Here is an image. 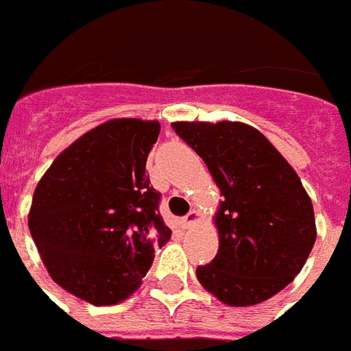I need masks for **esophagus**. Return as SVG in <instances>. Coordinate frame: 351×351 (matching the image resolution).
Segmentation results:
<instances>
[{
    "label": "esophagus",
    "mask_w": 351,
    "mask_h": 351,
    "mask_svg": "<svg viewBox=\"0 0 351 351\" xmlns=\"http://www.w3.org/2000/svg\"><path fill=\"white\" fill-rule=\"evenodd\" d=\"M199 219H201V214H199L197 210H192V212H189V215L183 217V226L184 228H190L195 223H199Z\"/></svg>",
    "instance_id": "34e87169"
}]
</instances>
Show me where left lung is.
Masks as SVG:
<instances>
[{
  "label": "left lung",
  "instance_id": "1",
  "mask_svg": "<svg viewBox=\"0 0 351 351\" xmlns=\"http://www.w3.org/2000/svg\"><path fill=\"white\" fill-rule=\"evenodd\" d=\"M214 178L219 250L195 276L228 306H252L288 287L312 252V199L297 172L257 128L239 121L172 123Z\"/></svg>",
  "mask_w": 351,
  "mask_h": 351
}]
</instances>
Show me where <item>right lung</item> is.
Here are the masks:
<instances>
[{"mask_svg": "<svg viewBox=\"0 0 351 351\" xmlns=\"http://www.w3.org/2000/svg\"><path fill=\"white\" fill-rule=\"evenodd\" d=\"M159 130L136 117L101 123L64 148L36 186L29 230L41 261L61 288L90 304L130 297L172 235L147 176Z\"/></svg>", "mask_w": 351, "mask_h": 351, "instance_id": "obj_1", "label": "right lung"}]
</instances>
